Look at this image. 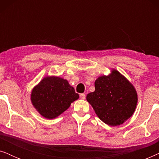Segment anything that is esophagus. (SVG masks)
I'll use <instances>...</instances> for the list:
<instances>
[{"label":"esophagus","instance_id":"obj_1","mask_svg":"<svg viewBox=\"0 0 159 159\" xmlns=\"http://www.w3.org/2000/svg\"><path fill=\"white\" fill-rule=\"evenodd\" d=\"M80 98L82 99V100H84V99H85V98H86L85 94H84V93H82V94H80Z\"/></svg>","mask_w":159,"mask_h":159}]
</instances>
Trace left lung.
<instances>
[{
  "label": "left lung",
  "instance_id": "left-lung-1",
  "mask_svg": "<svg viewBox=\"0 0 159 159\" xmlns=\"http://www.w3.org/2000/svg\"><path fill=\"white\" fill-rule=\"evenodd\" d=\"M87 101L102 121L119 126L133 115L138 93L131 82L116 69L100 76L95 81V91L87 95Z\"/></svg>",
  "mask_w": 159,
  "mask_h": 159
}]
</instances>
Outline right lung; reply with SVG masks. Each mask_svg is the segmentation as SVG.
Segmentation results:
<instances>
[{
  "instance_id": "1",
  "label": "right lung",
  "mask_w": 159,
  "mask_h": 159,
  "mask_svg": "<svg viewBox=\"0 0 159 159\" xmlns=\"http://www.w3.org/2000/svg\"><path fill=\"white\" fill-rule=\"evenodd\" d=\"M79 94L66 80L56 76L45 77L32 89L30 99L32 106L47 119L58 117L79 98Z\"/></svg>"
}]
</instances>
